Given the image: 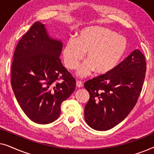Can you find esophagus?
Wrapping results in <instances>:
<instances>
[{"label": "esophagus", "instance_id": "34e87169", "mask_svg": "<svg viewBox=\"0 0 154 154\" xmlns=\"http://www.w3.org/2000/svg\"><path fill=\"white\" fill-rule=\"evenodd\" d=\"M76 86L78 88H81V87H83V84L81 81H76Z\"/></svg>", "mask_w": 154, "mask_h": 154}]
</instances>
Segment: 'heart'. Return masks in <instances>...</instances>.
Returning a JSON list of instances; mask_svg holds the SVG:
<instances>
[{
  "label": "heart",
  "instance_id": "heart-1",
  "mask_svg": "<svg viewBox=\"0 0 154 154\" xmlns=\"http://www.w3.org/2000/svg\"><path fill=\"white\" fill-rule=\"evenodd\" d=\"M128 48L125 38L115 31L103 27H88L80 31L77 38H70L63 50L64 64L67 68L76 69L88 52V62L77 72L79 77H85L95 71L106 74L118 66Z\"/></svg>",
  "mask_w": 154,
  "mask_h": 154
}]
</instances>
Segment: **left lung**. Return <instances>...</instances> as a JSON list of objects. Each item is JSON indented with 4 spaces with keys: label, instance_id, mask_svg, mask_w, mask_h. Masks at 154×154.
<instances>
[{
    "label": "left lung",
    "instance_id": "obj_1",
    "mask_svg": "<svg viewBox=\"0 0 154 154\" xmlns=\"http://www.w3.org/2000/svg\"><path fill=\"white\" fill-rule=\"evenodd\" d=\"M146 71L144 54L137 49L110 73L86 81L90 94L85 120L96 130H108L123 121L137 102Z\"/></svg>",
    "mask_w": 154,
    "mask_h": 154
}]
</instances>
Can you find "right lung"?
I'll list each match as a JSON object with an SVG mask.
<instances>
[{
  "mask_svg": "<svg viewBox=\"0 0 154 154\" xmlns=\"http://www.w3.org/2000/svg\"><path fill=\"white\" fill-rule=\"evenodd\" d=\"M61 41L48 36L36 22L18 42L11 66V85L23 111L31 121L48 124L60 116L61 104L75 88L63 66Z\"/></svg>",
  "mask_w": 154,
  "mask_h": 154,
  "instance_id": "1",
  "label": "right lung"
}]
</instances>
